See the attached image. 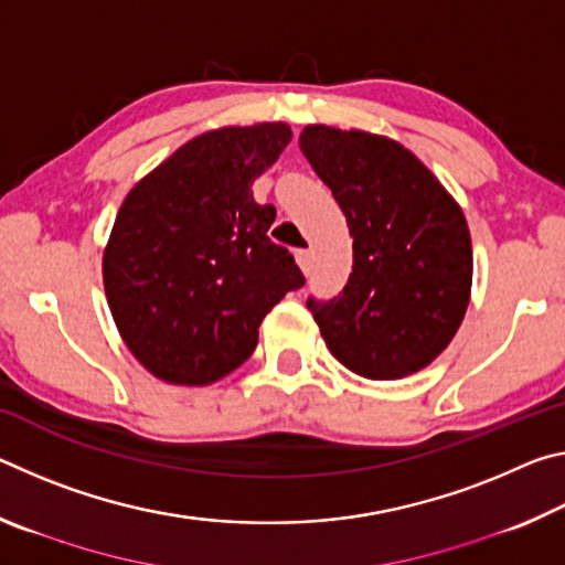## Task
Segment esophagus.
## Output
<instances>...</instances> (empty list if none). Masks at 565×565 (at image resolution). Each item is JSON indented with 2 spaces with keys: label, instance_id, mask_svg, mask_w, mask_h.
Returning a JSON list of instances; mask_svg holds the SVG:
<instances>
[{
  "label": "esophagus",
  "instance_id": "34e87169",
  "mask_svg": "<svg viewBox=\"0 0 565 565\" xmlns=\"http://www.w3.org/2000/svg\"><path fill=\"white\" fill-rule=\"evenodd\" d=\"M296 262H299L303 274H309L311 266H313V252H311V248H299V252H296Z\"/></svg>",
  "mask_w": 565,
  "mask_h": 565
}]
</instances>
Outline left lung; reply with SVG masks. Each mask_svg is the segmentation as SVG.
<instances>
[{
  "label": "left lung",
  "instance_id": "obj_1",
  "mask_svg": "<svg viewBox=\"0 0 565 565\" xmlns=\"http://www.w3.org/2000/svg\"><path fill=\"white\" fill-rule=\"evenodd\" d=\"M299 147L353 236L343 291L306 301L323 341L363 379L416 374L451 343L471 301L461 206L414 151L381 134L309 124Z\"/></svg>",
  "mask_w": 565,
  "mask_h": 565
}]
</instances>
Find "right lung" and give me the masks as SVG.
<instances>
[{
  "label": "right lung",
  "instance_id": "1",
  "mask_svg": "<svg viewBox=\"0 0 565 565\" xmlns=\"http://www.w3.org/2000/svg\"><path fill=\"white\" fill-rule=\"evenodd\" d=\"M284 121L199 134L124 199L102 274L114 323L141 366L209 386L252 356L266 313L303 286L252 184L286 145Z\"/></svg>",
  "mask_w": 565,
  "mask_h": 565
}]
</instances>
